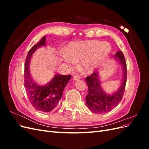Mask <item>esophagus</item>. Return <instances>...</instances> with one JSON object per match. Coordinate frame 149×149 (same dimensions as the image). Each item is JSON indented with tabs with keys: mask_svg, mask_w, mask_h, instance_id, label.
Masks as SVG:
<instances>
[{
	"mask_svg": "<svg viewBox=\"0 0 149 149\" xmlns=\"http://www.w3.org/2000/svg\"><path fill=\"white\" fill-rule=\"evenodd\" d=\"M81 77L80 76H79V75H74V76H73V79L74 80H77V79H79Z\"/></svg>",
	"mask_w": 149,
	"mask_h": 149,
	"instance_id": "esophagus-1",
	"label": "esophagus"
}]
</instances>
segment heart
<instances>
[{
	"mask_svg": "<svg viewBox=\"0 0 149 149\" xmlns=\"http://www.w3.org/2000/svg\"><path fill=\"white\" fill-rule=\"evenodd\" d=\"M111 47L107 42L91 40L71 42L63 52L62 58L68 66L76 63L75 59H81L79 68L84 73H91L106 60Z\"/></svg>",
	"mask_w": 149,
	"mask_h": 149,
	"instance_id": "obj_1",
	"label": "heart"
}]
</instances>
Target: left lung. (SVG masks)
Returning a JSON list of instances; mask_svg holds the SVG:
<instances>
[{"instance_id":"8db88e82","label":"left lung","mask_w":149,"mask_h":149,"mask_svg":"<svg viewBox=\"0 0 149 149\" xmlns=\"http://www.w3.org/2000/svg\"><path fill=\"white\" fill-rule=\"evenodd\" d=\"M115 57L120 61L124 69L123 83L116 93L107 94L103 91L97 72H93L91 76L86 78L88 87L86 102L89 109L94 113L103 114L111 111L119 104L123 97L127 81V65L122 51L116 53Z\"/></svg>"}]
</instances>
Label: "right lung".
Listing matches in <instances>:
<instances>
[{
	"label": "right lung",
	"mask_w": 149,
	"mask_h": 149,
	"mask_svg": "<svg viewBox=\"0 0 149 149\" xmlns=\"http://www.w3.org/2000/svg\"><path fill=\"white\" fill-rule=\"evenodd\" d=\"M45 36L30 48L26 57L24 70V86L29 100L35 109L49 112L57 106L63 90L71 75L55 74L40 80L35 78L29 71V63L33 53L38 47L45 45Z\"/></svg>",
	"instance_id": "right-lung-1"
}]
</instances>
